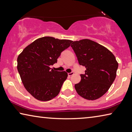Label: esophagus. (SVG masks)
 Returning <instances> with one entry per match:
<instances>
[{
  "label": "esophagus",
  "instance_id": "34e87169",
  "mask_svg": "<svg viewBox=\"0 0 132 132\" xmlns=\"http://www.w3.org/2000/svg\"><path fill=\"white\" fill-rule=\"evenodd\" d=\"M73 75H74V73H73V72H70V73H68V76H69V77Z\"/></svg>",
  "mask_w": 132,
  "mask_h": 132
}]
</instances>
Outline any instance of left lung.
I'll list each match as a JSON object with an SVG mask.
<instances>
[{
	"instance_id": "left-lung-1",
	"label": "left lung",
	"mask_w": 132,
	"mask_h": 132,
	"mask_svg": "<svg viewBox=\"0 0 132 132\" xmlns=\"http://www.w3.org/2000/svg\"><path fill=\"white\" fill-rule=\"evenodd\" d=\"M80 65L86 67L81 81L75 87L78 94L94 100L105 94L114 81L118 63L111 51L91 40L84 39L71 45Z\"/></svg>"
}]
</instances>
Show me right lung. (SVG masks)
I'll use <instances>...</instances> for the list:
<instances>
[{
  "instance_id": "right-lung-1",
  "label": "right lung",
  "mask_w": 132,
  "mask_h": 132,
  "mask_svg": "<svg viewBox=\"0 0 132 132\" xmlns=\"http://www.w3.org/2000/svg\"><path fill=\"white\" fill-rule=\"evenodd\" d=\"M73 41L44 37L24 49L17 57V70L24 87L37 100L50 101L58 95L68 77L66 71H55L50 66Z\"/></svg>"
}]
</instances>
